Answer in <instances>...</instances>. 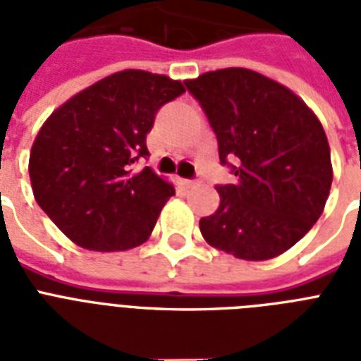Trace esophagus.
I'll list each match as a JSON object with an SVG mask.
<instances>
[{"label": "esophagus", "mask_w": 361, "mask_h": 361, "mask_svg": "<svg viewBox=\"0 0 361 361\" xmlns=\"http://www.w3.org/2000/svg\"><path fill=\"white\" fill-rule=\"evenodd\" d=\"M181 185L185 187V189H192V187L198 185L197 180H181Z\"/></svg>", "instance_id": "esophagus-1"}]
</instances>
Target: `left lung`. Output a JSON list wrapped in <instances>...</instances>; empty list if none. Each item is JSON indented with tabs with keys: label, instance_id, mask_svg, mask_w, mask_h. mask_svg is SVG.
Wrapping results in <instances>:
<instances>
[{
	"label": "left lung",
	"instance_id": "1",
	"mask_svg": "<svg viewBox=\"0 0 361 361\" xmlns=\"http://www.w3.org/2000/svg\"><path fill=\"white\" fill-rule=\"evenodd\" d=\"M185 86L208 116L221 163L236 176L215 187L221 204L200 219L204 240L243 260L279 257L311 231L330 195L322 123L296 93L257 71H209Z\"/></svg>",
	"mask_w": 361,
	"mask_h": 361
}]
</instances>
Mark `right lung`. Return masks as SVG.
Here are the masks:
<instances>
[{"label":"right lung","instance_id":"right-lung-1","mask_svg":"<svg viewBox=\"0 0 361 361\" xmlns=\"http://www.w3.org/2000/svg\"><path fill=\"white\" fill-rule=\"evenodd\" d=\"M180 80L127 69L82 90L50 114L30 153L33 197L76 245L127 251L152 236L174 185L149 166L146 135Z\"/></svg>","mask_w":361,"mask_h":361}]
</instances>
